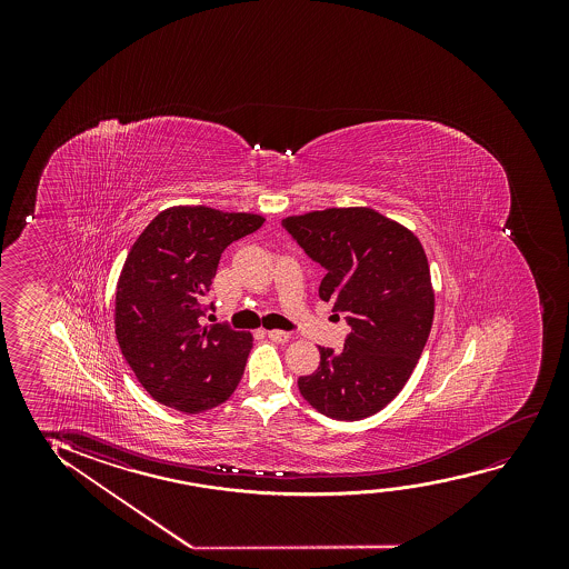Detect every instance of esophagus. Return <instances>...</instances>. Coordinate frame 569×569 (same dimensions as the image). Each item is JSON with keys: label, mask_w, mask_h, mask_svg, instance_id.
Here are the masks:
<instances>
[{"label": "esophagus", "mask_w": 569, "mask_h": 569, "mask_svg": "<svg viewBox=\"0 0 569 569\" xmlns=\"http://www.w3.org/2000/svg\"><path fill=\"white\" fill-rule=\"evenodd\" d=\"M268 338L273 340V342L286 343L291 338V335L286 332V330H268Z\"/></svg>", "instance_id": "obj_1"}]
</instances>
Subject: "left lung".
Returning <instances> with one entry per match:
<instances>
[{"mask_svg": "<svg viewBox=\"0 0 569 569\" xmlns=\"http://www.w3.org/2000/svg\"><path fill=\"white\" fill-rule=\"evenodd\" d=\"M281 227L325 268L320 299L350 325L343 350L319 348V369L299 377V390L328 418L373 416L402 390L428 342L436 301L426 252L369 208L312 211Z\"/></svg>", "mask_w": 569, "mask_h": 569, "instance_id": "obj_1", "label": "left lung"}]
</instances>
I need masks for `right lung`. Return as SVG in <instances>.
<instances>
[{
  "mask_svg": "<svg viewBox=\"0 0 569 569\" xmlns=\"http://www.w3.org/2000/svg\"><path fill=\"white\" fill-rule=\"evenodd\" d=\"M264 218L206 206L161 211L128 252L117 286V338L128 366L157 402L184 413L226 402L241 381L252 336L202 327L221 252Z\"/></svg>",
  "mask_w": 569,
  "mask_h": 569,
  "instance_id": "1",
  "label": "right lung"
}]
</instances>
